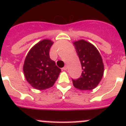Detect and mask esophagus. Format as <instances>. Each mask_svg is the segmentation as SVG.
Masks as SVG:
<instances>
[{
	"instance_id": "1",
	"label": "esophagus",
	"mask_w": 126,
	"mask_h": 126,
	"mask_svg": "<svg viewBox=\"0 0 126 126\" xmlns=\"http://www.w3.org/2000/svg\"><path fill=\"white\" fill-rule=\"evenodd\" d=\"M62 70H64V71H66V70H67V66L65 65L64 67H63V68H62Z\"/></svg>"
}]
</instances>
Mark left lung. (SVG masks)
<instances>
[{"label": "left lung", "mask_w": 126, "mask_h": 126, "mask_svg": "<svg viewBox=\"0 0 126 126\" xmlns=\"http://www.w3.org/2000/svg\"><path fill=\"white\" fill-rule=\"evenodd\" d=\"M81 64V75L72 79L73 86L78 90H92L99 83L104 73L101 56L96 47L83 40L73 43Z\"/></svg>", "instance_id": "left-lung-1"}]
</instances>
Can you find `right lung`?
Returning a JSON list of instances; mask_svg holds the SVG:
<instances>
[{
  "label": "right lung",
  "instance_id": "add662e5",
  "mask_svg": "<svg viewBox=\"0 0 126 126\" xmlns=\"http://www.w3.org/2000/svg\"><path fill=\"white\" fill-rule=\"evenodd\" d=\"M50 40L38 42L29 51L23 64V73L28 83L39 90L53 86L58 79L59 68L50 58V50L52 45Z\"/></svg>",
  "mask_w": 126,
  "mask_h": 126
}]
</instances>
